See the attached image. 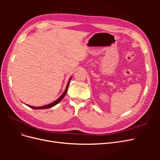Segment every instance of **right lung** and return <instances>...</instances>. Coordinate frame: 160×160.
<instances>
[{
    "instance_id": "1",
    "label": "right lung",
    "mask_w": 160,
    "mask_h": 160,
    "mask_svg": "<svg viewBox=\"0 0 160 160\" xmlns=\"http://www.w3.org/2000/svg\"><path fill=\"white\" fill-rule=\"evenodd\" d=\"M71 79V78H70V79L69 80V82H68V83H67V88H66V89H65V91H64V93H62V94L61 95V97H60L59 98H58L56 101H55L54 102H52V103H50V104H49V105H45V106H42V107H33V106H31V105H28V107H30L31 108L34 109H49V108H51L53 107V106H55V105H57L58 103H59L60 101L62 99V98H63L65 96V95H66V93H67V90H68V88H69V83H70Z\"/></svg>"
}]
</instances>
